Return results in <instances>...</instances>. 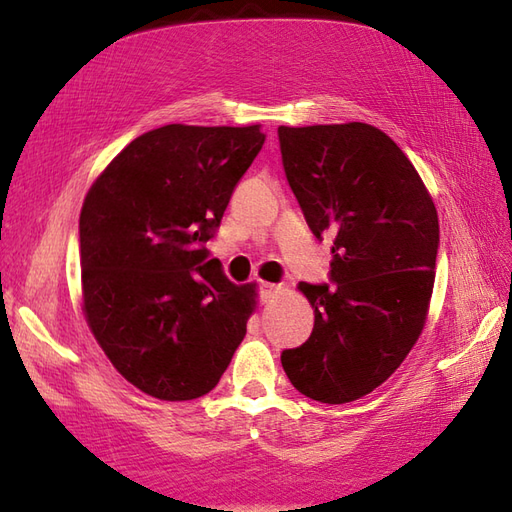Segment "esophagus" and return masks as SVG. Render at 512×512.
Wrapping results in <instances>:
<instances>
[{"mask_svg":"<svg viewBox=\"0 0 512 512\" xmlns=\"http://www.w3.org/2000/svg\"><path fill=\"white\" fill-rule=\"evenodd\" d=\"M281 290V285H277V283H259V294H261V298H270V296H274Z\"/></svg>","mask_w":512,"mask_h":512,"instance_id":"34e87169","label":"esophagus"}]
</instances>
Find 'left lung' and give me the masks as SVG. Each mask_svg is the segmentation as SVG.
<instances>
[{
  "label": "left lung",
  "mask_w": 512,
  "mask_h": 512,
  "mask_svg": "<svg viewBox=\"0 0 512 512\" xmlns=\"http://www.w3.org/2000/svg\"><path fill=\"white\" fill-rule=\"evenodd\" d=\"M285 177L316 238H333L331 281L300 283L313 307L281 363L303 396L344 404L400 368L435 285L439 218L409 157L368 123L279 127Z\"/></svg>",
  "instance_id": "8db88e82"
}]
</instances>
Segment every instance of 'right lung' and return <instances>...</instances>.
Returning <instances> with one entry per match:
<instances>
[{
	"mask_svg": "<svg viewBox=\"0 0 512 512\" xmlns=\"http://www.w3.org/2000/svg\"><path fill=\"white\" fill-rule=\"evenodd\" d=\"M259 125H164L131 140L80 214L84 316L125 381L181 402L212 391L246 335L255 283L207 259Z\"/></svg>",
	"mask_w": 512,
	"mask_h": 512,
	"instance_id": "obj_1",
	"label": "right lung"
}]
</instances>
